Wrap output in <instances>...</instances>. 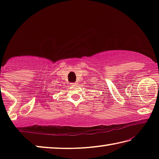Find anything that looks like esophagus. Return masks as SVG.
Masks as SVG:
<instances>
[{"label": "esophagus", "mask_w": 159, "mask_h": 159, "mask_svg": "<svg viewBox=\"0 0 159 159\" xmlns=\"http://www.w3.org/2000/svg\"><path fill=\"white\" fill-rule=\"evenodd\" d=\"M77 84H78L77 83H71V85H73V86H74H74H75V85H76Z\"/></svg>", "instance_id": "1"}]
</instances>
